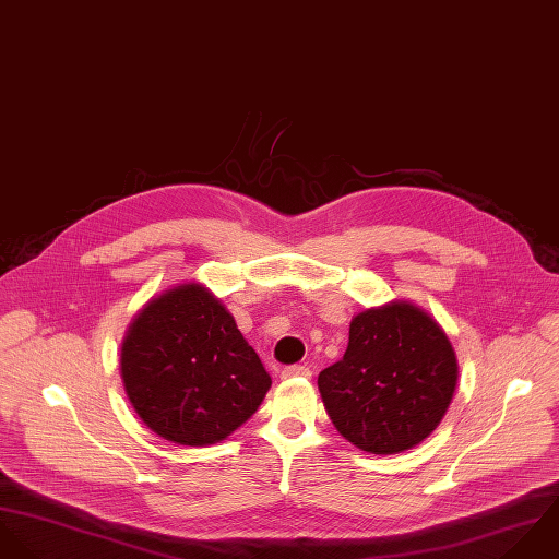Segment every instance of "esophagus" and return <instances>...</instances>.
Masks as SVG:
<instances>
[{
	"label": "esophagus",
	"mask_w": 559,
	"mask_h": 559,
	"mask_svg": "<svg viewBox=\"0 0 559 559\" xmlns=\"http://www.w3.org/2000/svg\"><path fill=\"white\" fill-rule=\"evenodd\" d=\"M281 378L283 380H292V378H311V369L305 367V365H292V367H285L281 371Z\"/></svg>",
	"instance_id": "esophagus-1"
}]
</instances>
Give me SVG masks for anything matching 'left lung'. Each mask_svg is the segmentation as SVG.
Returning <instances> with one entry per match:
<instances>
[{
    "instance_id": "obj_1",
    "label": "left lung",
    "mask_w": 559,
    "mask_h": 559,
    "mask_svg": "<svg viewBox=\"0 0 559 559\" xmlns=\"http://www.w3.org/2000/svg\"><path fill=\"white\" fill-rule=\"evenodd\" d=\"M455 382L457 360L445 331L406 300L354 316L343 358L318 378L338 435L376 455L428 439L445 417Z\"/></svg>"
}]
</instances>
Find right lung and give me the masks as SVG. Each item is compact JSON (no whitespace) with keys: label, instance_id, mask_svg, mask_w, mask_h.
Wrapping results in <instances>:
<instances>
[{"label":"right lung","instance_id":"add662e5","mask_svg":"<svg viewBox=\"0 0 559 559\" xmlns=\"http://www.w3.org/2000/svg\"><path fill=\"white\" fill-rule=\"evenodd\" d=\"M124 393L157 437L177 445L221 443L261 406L272 378L203 283L153 296L120 343Z\"/></svg>","mask_w":559,"mask_h":559}]
</instances>
